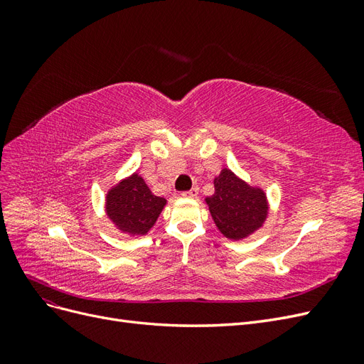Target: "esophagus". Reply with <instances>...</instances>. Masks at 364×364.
Returning <instances> with one entry per match:
<instances>
[{
  "label": "esophagus",
  "instance_id": "1",
  "mask_svg": "<svg viewBox=\"0 0 364 364\" xmlns=\"http://www.w3.org/2000/svg\"><path fill=\"white\" fill-rule=\"evenodd\" d=\"M182 196H183V197H188V199H196V197L199 196V188H197V186H194V188L182 193Z\"/></svg>",
  "mask_w": 364,
  "mask_h": 364
}]
</instances>
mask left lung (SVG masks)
I'll list each match as a JSON object with an SVG mask.
<instances>
[{
  "mask_svg": "<svg viewBox=\"0 0 364 364\" xmlns=\"http://www.w3.org/2000/svg\"><path fill=\"white\" fill-rule=\"evenodd\" d=\"M215 193L206 197L214 222L226 238L241 240L255 232L267 217V199L262 190L223 168L214 179Z\"/></svg>",
  "mask_w": 364,
  "mask_h": 364,
  "instance_id": "obj_1",
  "label": "left lung"
}]
</instances>
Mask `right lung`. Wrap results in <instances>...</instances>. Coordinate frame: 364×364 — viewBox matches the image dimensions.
I'll list each match as a JSON object with an SVG mask.
<instances>
[{"instance_id": "obj_1", "label": "right lung", "mask_w": 364, "mask_h": 364, "mask_svg": "<svg viewBox=\"0 0 364 364\" xmlns=\"http://www.w3.org/2000/svg\"><path fill=\"white\" fill-rule=\"evenodd\" d=\"M167 203L164 197L151 194L138 173L121 181L106 196V213L121 232L146 235Z\"/></svg>"}]
</instances>
